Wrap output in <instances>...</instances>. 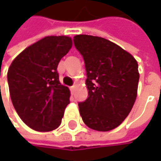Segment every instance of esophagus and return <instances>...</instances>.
I'll return each mask as SVG.
<instances>
[{
	"label": "esophagus",
	"mask_w": 161,
	"mask_h": 161,
	"mask_svg": "<svg viewBox=\"0 0 161 161\" xmlns=\"http://www.w3.org/2000/svg\"><path fill=\"white\" fill-rule=\"evenodd\" d=\"M75 88H76L75 86H71V88H70V90H71V93H73V92H74V90H75Z\"/></svg>",
	"instance_id": "34e87169"
}]
</instances>
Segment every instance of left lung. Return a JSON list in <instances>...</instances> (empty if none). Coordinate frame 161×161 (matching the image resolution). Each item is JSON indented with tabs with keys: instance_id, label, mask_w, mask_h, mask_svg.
<instances>
[{
	"instance_id": "1",
	"label": "left lung",
	"mask_w": 161,
	"mask_h": 161,
	"mask_svg": "<svg viewBox=\"0 0 161 161\" xmlns=\"http://www.w3.org/2000/svg\"><path fill=\"white\" fill-rule=\"evenodd\" d=\"M73 42L87 71L89 95L79 103L81 118L93 130H113L126 118L135 102L138 64L131 53L103 37L77 35Z\"/></svg>"
}]
</instances>
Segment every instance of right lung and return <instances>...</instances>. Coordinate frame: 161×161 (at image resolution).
<instances>
[{"label":"right lung","mask_w":161,"mask_h":161,"mask_svg":"<svg viewBox=\"0 0 161 161\" xmlns=\"http://www.w3.org/2000/svg\"><path fill=\"white\" fill-rule=\"evenodd\" d=\"M71 46L69 36H46L22 51L9 66L7 78L13 107L35 131L49 132L61 125L71 93L60 83L57 66Z\"/></svg>","instance_id":"obj_1"}]
</instances>
